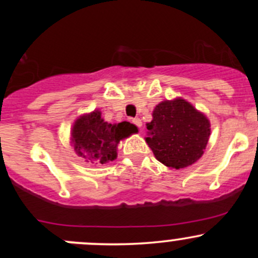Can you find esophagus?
<instances>
[{
  "instance_id": "obj_1",
  "label": "esophagus",
  "mask_w": 258,
  "mask_h": 258,
  "mask_svg": "<svg viewBox=\"0 0 258 258\" xmlns=\"http://www.w3.org/2000/svg\"><path fill=\"white\" fill-rule=\"evenodd\" d=\"M132 122H134V123L136 124L139 128H141V127H142V121L140 118H134V119H132Z\"/></svg>"
}]
</instances>
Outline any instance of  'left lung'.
Returning <instances> with one entry per match:
<instances>
[{"label": "left lung", "instance_id": "8db88e82", "mask_svg": "<svg viewBox=\"0 0 258 258\" xmlns=\"http://www.w3.org/2000/svg\"><path fill=\"white\" fill-rule=\"evenodd\" d=\"M152 116L146 142L160 162L179 170L204 155L211 134L210 121L191 103L182 98L163 101Z\"/></svg>", "mask_w": 258, "mask_h": 258}]
</instances>
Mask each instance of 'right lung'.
<instances>
[{
  "instance_id": "add662e5",
  "label": "right lung",
  "mask_w": 258,
  "mask_h": 258,
  "mask_svg": "<svg viewBox=\"0 0 258 258\" xmlns=\"http://www.w3.org/2000/svg\"><path fill=\"white\" fill-rule=\"evenodd\" d=\"M139 131L135 124L123 121L107 123L100 111L81 116L72 128L75 151L91 163H106L117 156V145L122 139Z\"/></svg>"
}]
</instances>
